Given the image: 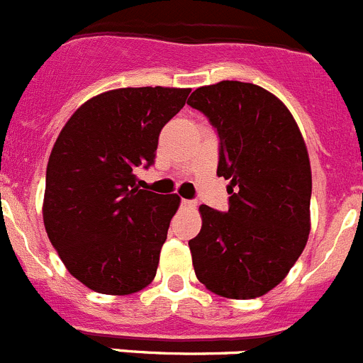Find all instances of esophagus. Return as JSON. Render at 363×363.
<instances>
[{"instance_id": "34e87169", "label": "esophagus", "mask_w": 363, "mask_h": 363, "mask_svg": "<svg viewBox=\"0 0 363 363\" xmlns=\"http://www.w3.org/2000/svg\"><path fill=\"white\" fill-rule=\"evenodd\" d=\"M182 206L184 208H196V201H192V199H182Z\"/></svg>"}]
</instances>
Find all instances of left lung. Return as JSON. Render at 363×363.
<instances>
[{
  "mask_svg": "<svg viewBox=\"0 0 363 363\" xmlns=\"http://www.w3.org/2000/svg\"><path fill=\"white\" fill-rule=\"evenodd\" d=\"M187 105L216 128L217 176L230 179L226 212L199 206L201 231L189 240L196 276L224 298L264 296L308 240L312 172L305 140L287 106L258 85H206Z\"/></svg>",
  "mask_w": 363,
  "mask_h": 363,
  "instance_id": "left-lung-1",
  "label": "left lung"
}]
</instances>
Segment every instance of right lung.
Instances as JSON below:
<instances>
[{
  "label": "right lung",
  "instance_id": "right-lung-1",
  "mask_svg": "<svg viewBox=\"0 0 363 363\" xmlns=\"http://www.w3.org/2000/svg\"><path fill=\"white\" fill-rule=\"evenodd\" d=\"M191 89L128 87L89 99L50 155L44 226L67 271L99 294L143 291L157 274L179 198L144 191L162 128Z\"/></svg>",
  "mask_w": 363,
  "mask_h": 363
}]
</instances>
